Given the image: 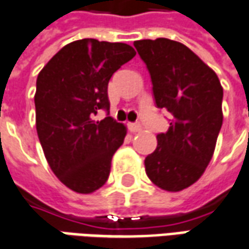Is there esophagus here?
<instances>
[{
  "label": "esophagus",
  "instance_id": "obj_1",
  "mask_svg": "<svg viewBox=\"0 0 249 249\" xmlns=\"http://www.w3.org/2000/svg\"><path fill=\"white\" fill-rule=\"evenodd\" d=\"M128 128H129L130 132H133V133H136V132H140V130H142V126H140V125L132 124V123H130V124H128Z\"/></svg>",
  "mask_w": 249,
  "mask_h": 249
}]
</instances>
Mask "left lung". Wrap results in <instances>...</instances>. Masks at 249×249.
Instances as JSON below:
<instances>
[{
  "label": "left lung",
  "instance_id": "obj_1",
  "mask_svg": "<svg viewBox=\"0 0 249 249\" xmlns=\"http://www.w3.org/2000/svg\"><path fill=\"white\" fill-rule=\"evenodd\" d=\"M147 64L156 107L173 114L144 160L152 183L180 191L196 183L214 154L222 125V86L214 71L185 44L159 37L133 43Z\"/></svg>",
  "mask_w": 249,
  "mask_h": 249
}]
</instances>
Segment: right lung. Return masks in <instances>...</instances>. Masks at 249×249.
Wrapping results in <instances>:
<instances>
[{"label": "right lung", "mask_w": 249, "mask_h": 249, "mask_svg": "<svg viewBox=\"0 0 249 249\" xmlns=\"http://www.w3.org/2000/svg\"><path fill=\"white\" fill-rule=\"evenodd\" d=\"M136 55L125 43L75 40L56 52L36 81V130L48 164L75 193L90 194L105 185L114 152L126 126L107 116V83Z\"/></svg>", "instance_id": "1"}]
</instances>
